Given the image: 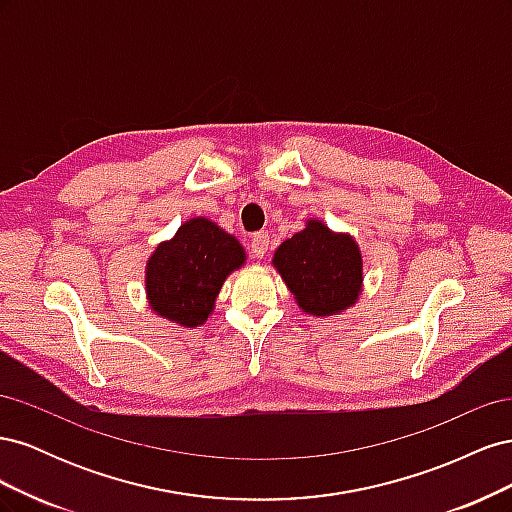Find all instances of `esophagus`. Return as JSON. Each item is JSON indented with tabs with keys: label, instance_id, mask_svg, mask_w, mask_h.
I'll use <instances>...</instances> for the list:
<instances>
[{
	"label": "esophagus",
	"instance_id": "esophagus-1",
	"mask_svg": "<svg viewBox=\"0 0 512 512\" xmlns=\"http://www.w3.org/2000/svg\"><path fill=\"white\" fill-rule=\"evenodd\" d=\"M269 250V235L267 232H256V235L250 239V252L254 258H262Z\"/></svg>",
	"mask_w": 512,
	"mask_h": 512
}]
</instances>
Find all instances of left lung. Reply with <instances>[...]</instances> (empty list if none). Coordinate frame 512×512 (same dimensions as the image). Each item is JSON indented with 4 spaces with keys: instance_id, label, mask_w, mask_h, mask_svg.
<instances>
[{
    "instance_id": "left-lung-1",
    "label": "left lung",
    "mask_w": 512,
    "mask_h": 512,
    "mask_svg": "<svg viewBox=\"0 0 512 512\" xmlns=\"http://www.w3.org/2000/svg\"><path fill=\"white\" fill-rule=\"evenodd\" d=\"M273 265L303 312L333 316L356 303L363 284V258L350 235H337L320 220L286 239Z\"/></svg>"
}]
</instances>
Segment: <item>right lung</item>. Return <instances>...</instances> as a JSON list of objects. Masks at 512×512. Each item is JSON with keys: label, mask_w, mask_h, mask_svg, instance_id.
<instances>
[{"label": "right lung", "mask_w": 512, "mask_h": 512, "mask_svg": "<svg viewBox=\"0 0 512 512\" xmlns=\"http://www.w3.org/2000/svg\"><path fill=\"white\" fill-rule=\"evenodd\" d=\"M243 262L235 237L211 220L192 218L147 260L151 309L181 327L205 324L224 280Z\"/></svg>", "instance_id": "right-lung-1"}]
</instances>
